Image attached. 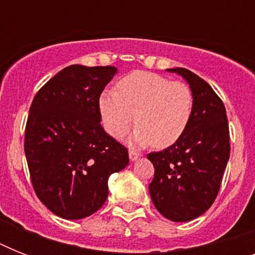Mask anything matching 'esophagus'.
<instances>
[{
  "label": "esophagus",
  "mask_w": 255,
  "mask_h": 255,
  "mask_svg": "<svg viewBox=\"0 0 255 255\" xmlns=\"http://www.w3.org/2000/svg\"><path fill=\"white\" fill-rule=\"evenodd\" d=\"M140 157V153H137V152L136 151H129V160H131V161H135V160H137Z\"/></svg>",
  "instance_id": "1"
}]
</instances>
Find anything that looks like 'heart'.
Instances as JSON below:
<instances>
[{
  "label": "heart",
  "mask_w": 255,
  "mask_h": 255,
  "mask_svg": "<svg viewBox=\"0 0 255 255\" xmlns=\"http://www.w3.org/2000/svg\"><path fill=\"white\" fill-rule=\"evenodd\" d=\"M104 129L120 139L136 124L132 141L167 148L177 141L189 126L193 94L186 83L148 71H135L120 79L116 91L99 98Z\"/></svg>",
  "instance_id": "obj_1"
}]
</instances>
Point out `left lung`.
<instances>
[{"label": "left lung", "instance_id": "obj_1", "mask_svg": "<svg viewBox=\"0 0 255 255\" xmlns=\"http://www.w3.org/2000/svg\"><path fill=\"white\" fill-rule=\"evenodd\" d=\"M193 94V111L184 135L164 151L148 153L155 167L149 194L156 209L176 222L205 213L217 197L230 155L229 123L220 96L204 79L176 67Z\"/></svg>", "mask_w": 255, "mask_h": 255}]
</instances>
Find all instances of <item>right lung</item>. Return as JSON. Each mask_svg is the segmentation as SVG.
<instances>
[{
	"mask_svg": "<svg viewBox=\"0 0 255 255\" xmlns=\"http://www.w3.org/2000/svg\"><path fill=\"white\" fill-rule=\"evenodd\" d=\"M116 71L112 66L65 67L30 106L25 155L31 184L43 205L66 220L100 209L110 174L129 163L127 148L100 124V94Z\"/></svg>",
	"mask_w": 255,
	"mask_h": 255,
	"instance_id": "1",
	"label": "right lung"
}]
</instances>
